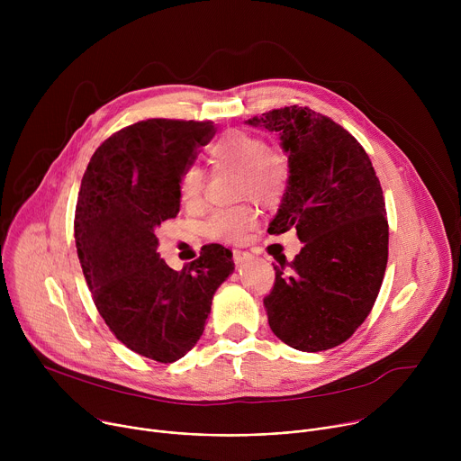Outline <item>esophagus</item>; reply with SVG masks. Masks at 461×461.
I'll return each mask as SVG.
<instances>
[{"instance_id": "esophagus-1", "label": "esophagus", "mask_w": 461, "mask_h": 461, "mask_svg": "<svg viewBox=\"0 0 461 461\" xmlns=\"http://www.w3.org/2000/svg\"><path fill=\"white\" fill-rule=\"evenodd\" d=\"M251 258V255L248 251H240V249H233V260L237 267H242L244 262H248Z\"/></svg>"}]
</instances>
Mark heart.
I'll list each match as a JSON object with an SVG mask.
<instances>
[{"instance_id":"b5f03b06","label":"heart","mask_w":461,"mask_h":461,"mask_svg":"<svg viewBox=\"0 0 461 461\" xmlns=\"http://www.w3.org/2000/svg\"><path fill=\"white\" fill-rule=\"evenodd\" d=\"M208 160L215 169L237 171L239 199H249L265 208H276L285 201L292 162L283 148L268 146L265 139L246 131H228L208 148ZM203 189V169L196 166L185 167L178 180L180 201L187 206L199 204ZM255 222V210L240 204L213 212L206 222V233L215 240L240 242Z\"/></svg>"}]
</instances>
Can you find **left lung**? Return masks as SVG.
Here are the masks:
<instances>
[{
	"instance_id": "8db88e82",
	"label": "left lung",
	"mask_w": 461,
	"mask_h": 461,
	"mask_svg": "<svg viewBox=\"0 0 461 461\" xmlns=\"http://www.w3.org/2000/svg\"><path fill=\"white\" fill-rule=\"evenodd\" d=\"M281 135L292 162L288 193L268 233L297 230L303 242L281 260L265 297L272 332L301 352L345 343L370 313L388 258L379 178L363 146L308 107L290 105L248 120Z\"/></svg>"
}]
</instances>
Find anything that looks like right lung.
Returning <instances> with one entry per match:
<instances>
[{"instance_id":"add662e5","label":"right lung","mask_w":461,"mask_h":461,"mask_svg":"<svg viewBox=\"0 0 461 461\" xmlns=\"http://www.w3.org/2000/svg\"><path fill=\"white\" fill-rule=\"evenodd\" d=\"M213 135V122L127 125L95 151L78 193L75 239L93 301L118 341L158 363L201 339L212 299L235 268L221 244L180 272L157 253V226L180 210V175Z\"/></svg>"}]
</instances>
